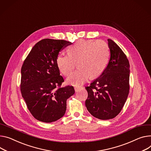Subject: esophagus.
<instances>
[{
    "label": "esophagus",
    "instance_id": "1",
    "mask_svg": "<svg viewBox=\"0 0 151 151\" xmlns=\"http://www.w3.org/2000/svg\"><path fill=\"white\" fill-rule=\"evenodd\" d=\"M80 87H77V86H76V87H74V89H75V91L76 92H77V91H78V90H79V89H80Z\"/></svg>",
    "mask_w": 151,
    "mask_h": 151
}]
</instances>
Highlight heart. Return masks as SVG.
<instances>
[{"label": "heart", "mask_w": 151, "mask_h": 151, "mask_svg": "<svg viewBox=\"0 0 151 151\" xmlns=\"http://www.w3.org/2000/svg\"><path fill=\"white\" fill-rule=\"evenodd\" d=\"M109 58L108 44L104 40H78L68 50V54H59L56 64L60 72L68 76L78 62L77 71L69 76L66 81L69 85L80 86L90 77H99L107 66Z\"/></svg>", "instance_id": "1"}]
</instances>
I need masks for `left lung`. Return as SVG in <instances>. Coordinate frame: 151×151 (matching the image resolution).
<instances>
[{
    "label": "left lung",
    "instance_id": "obj_1",
    "mask_svg": "<svg viewBox=\"0 0 151 151\" xmlns=\"http://www.w3.org/2000/svg\"><path fill=\"white\" fill-rule=\"evenodd\" d=\"M110 57L101 74L85 87V105L89 113L100 120L115 117L122 111L129 92V63L113 40L108 39Z\"/></svg>",
    "mask_w": 151,
    "mask_h": 151
}]
</instances>
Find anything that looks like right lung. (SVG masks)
Here are the masks:
<instances>
[{"mask_svg": "<svg viewBox=\"0 0 151 151\" xmlns=\"http://www.w3.org/2000/svg\"><path fill=\"white\" fill-rule=\"evenodd\" d=\"M71 44L64 40L43 39L34 46L22 65L21 94L39 121L51 123L62 118L67 99L74 94L72 86L60 87L64 79L56 64L59 52Z\"/></svg>", "mask_w": 151, "mask_h": 151, "instance_id": "obj_1", "label": "right lung"}]
</instances>
